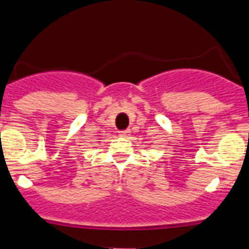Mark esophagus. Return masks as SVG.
Wrapping results in <instances>:
<instances>
[{
  "instance_id": "esophagus-1",
  "label": "esophagus",
  "mask_w": 249,
  "mask_h": 249,
  "mask_svg": "<svg viewBox=\"0 0 249 249\" xmlns=\"http://www.w3.org/2000/svg\"><path fill=\"white\" fill-rule=\"evenodd\" d=\"M120 136L121 137H125V138H126V137L130 136V130H121Z\"/></svg>"
}]
</instances>
